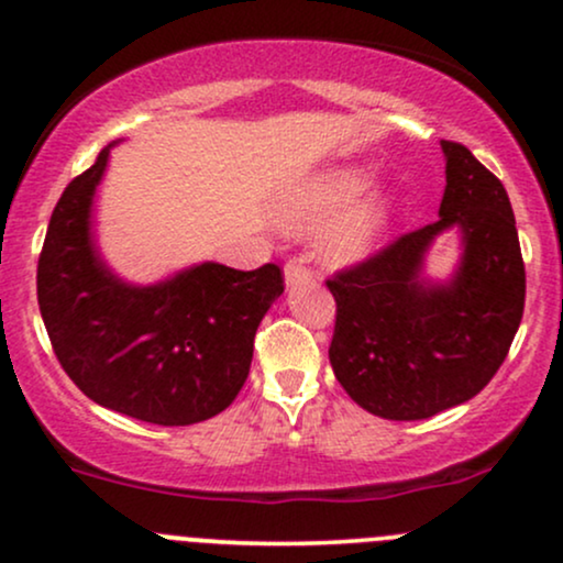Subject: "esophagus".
<instances>
[{
  "instance_id": "1",
  "label": "esophagus",
  "mask_w": 563,
  "mask_h": 563,
  "mask_svg": "<svg viewBox=\"0 0 563 563\" xmlns=\"http://www.w3.org/2000/svg\"><path fill=\"white\" fill-rule=\"evenodd\" d=\"M283 273H286V283H288V286H296V283L312 280V273H309L307 260H303V256H296V260H290V262L286 264V269H283Z\"/></svg>"
}]
</instances>
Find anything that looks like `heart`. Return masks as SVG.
I'll return each instance as SVG.
<instances>
[{
    "label": "heart",
    "mask_w": 563,
    "mask_h": 563,
    "mask_svg": "<svg viewBox=\"0 0 563 563\" xmlns=\"http://www.w3.org/2000/svg\"><path fill=\"white\" fill-rule=\"evenodd\" d=\"M367 185H371V177L357 166H333V169L314 174V177L303 179L299 190L290 196L283 222L290 230L320 228V224L344 214L349 206L367 190ZM386 219H389V200L380 196L360 200L331 230L325 254L335 264L363 260L384 232Z\"/></svg>",
    "instance_id": "b5f03b06"
}]
</instances>
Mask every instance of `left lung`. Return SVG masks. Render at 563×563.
I'll list each match as a JSON object with an SVG mask.
<instances>
[{
  "instance_id": "left-lung-1",
  "label": "left lung",
  "mask_w": 563,
  "mask_h": 563,
  "mask_svg": "<svg viewBox=\"0 0 563 563\" xmlns=\"http://www.w3.org/2000/svg\"><path fill=\"white\" fill-rule=\"evenodd\" d=\"M442 153L448 185L437 222L328 280L335 378L389 421H421L476 397L525 314V260L506 187L461 142L442 140ZM450 227L464 235L462 264L448 284H431L422 256Z\"/></svg>"
}]
</instances>
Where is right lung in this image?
<instances>
[{
	"mask_svg": "<svg viewBox=\"0 0 563 563\" xmlns=\"http://www.w3.org/2000/svg\"><path fill=\"white\" fill-rule=\"evenodd\" d=\"M113 145L70 179L49 219L36 267L44 328L57 363L92 402L145 423H200L243 389L283 273L203 262L156 286L115 277L92 238L95 190Z\"/></svg>",
	"mask_w": 563,
	"mask_h": 563,
	"instance_id": "right-lung-1",
	"label": "right lung"
}]
</instances>
